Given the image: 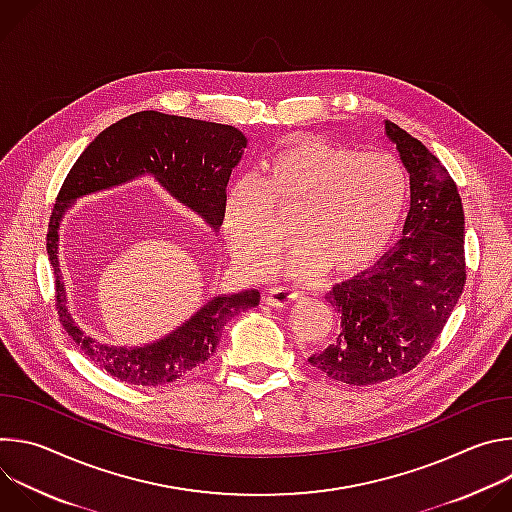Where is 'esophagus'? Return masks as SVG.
Returning a JSON list of instances; mask_svg holds the SVG:
<instances>
[{"label": "esophagus", "mask_w": 512, "mask_h": 512, "mask_svg": "<svg viewBox=\"0 0 512 512\" xmlns=\"http://www.w3.org/2000/svg\"><path fill=\"white\" fill-rule=\"evenodd\" d=\"M265 302L271 308H287V306H294V304L300 302V294H296V291L283 289V287H273V289H269V294L265 296Z\"/></svg>", "instance_id": "1"}]
</instances>
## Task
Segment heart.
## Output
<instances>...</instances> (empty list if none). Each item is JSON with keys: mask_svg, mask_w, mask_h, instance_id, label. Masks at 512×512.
<instances>
[{"mask_svg": "<svg viewBox=\"0 0 512 512\" xmlns=\"http://www.w3.org/2000/svg\"><path fill=\"white\" fill-rule=\"evenodd\" d=\"M407 200V176L387 152H360L312 135H289L237 182L225 204V235L235 261L253 277L279 265L285 249L269 208L294 216L298 277L326 267L350 275L375 263L393 243Z\"/></svg>", "mask_w": 512, "mask_h": 512, "instance_id": "1", "label": "heart"}]
</instances>
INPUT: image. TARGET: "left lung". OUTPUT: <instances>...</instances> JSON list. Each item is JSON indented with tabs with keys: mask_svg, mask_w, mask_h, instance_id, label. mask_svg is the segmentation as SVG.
I'll return each instance as SVG.
<instances>
[{
	"mask_svg": "<svg viewBox=\"0 0 512 512\" xmlns=\"http://www.w3.org/2000/svg\"><path fill=\"white\" fill-rule=\"evenodd\" d=\"M409 172L403 237L377 265L332 287L340 332L308 362L346 385H375L413 371L454 312L466 283L464 206L458 186L425 145L385 121Z\"/></svg>",
	"mask_w": 512,
	"mask_h": 512,
	"instance_id": "8db88e82",
	"label": "left lung"
}]
</instances>
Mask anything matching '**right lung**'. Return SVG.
<instances>
[{"label":"right lung","mask_w":512,"mask_h":512,"mask_svg":"<svg viewBox=\"0 0 512 512\" xmlns=\"http://www.w3.org/2000/svg\"><path fill=\"white\" fill-rule=\"evenodd\" d=\"M245 148L247 137L233 125L139 111L101 131L70 168L46 235V251L56 277V308L68 336L111 377L139 387L184 379L212 356L225 324L259 304V291L245 289L210 298L184 324L150 344H103L75 322L66 306L58 259L62 216L77 198L127 184L139 176H152L216 233L225 218L231 172L241 162Z\"/></svg>","instance_id":"add662e5"}]
</instances>
